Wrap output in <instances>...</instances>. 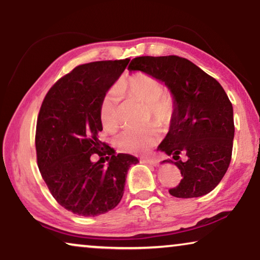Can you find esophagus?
Masks as SVG:
<instances>
[{
  "label": "esophagus",
  "instance_id": "34e87169",
  "mask_svg": "<svg viewBox=\"0 0 260 260\" xmlns=\"http://www.w3.org/2000/svg\"><path fill=\"white\" fill-rule=\"evenodd\" d=\"M142 162L143 163H147V165H150V166H158V161L156 158H145V159H142Z\"/></svg>",
  "mask_w": 260,
  "mask_h": 260
}]
</instances>
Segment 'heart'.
Returning a JSON list of instances; mask_svg holds the SVG:
<instances>
[{"mask_svg":"<svg viewBox=\"0 0 260 260\" xmlns=\"http://www.w3.org/2000/svg\"><path fill=\"white\" fill-rule=\"evenodd\" d=\"M117 93L147 106V119H154L161 127H168L176 113L175 99L163 92V85L157 78L144 72H135L124 76L116 87ZM99 118L103 127L108 131L116 129L117 97L113 91L108 92L99 106ZM159 131L155 124H149L140 130H124L115 138L116 147L124 152L137 154L147 150L158 141Z\"/></svg>","mask_w":260,"mask_h":260,"instance_id":"obj_1","label":"heart"}]
</instances>
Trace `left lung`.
I'll return each mask as SVG.
<instances>
[{"label":"left lung","mask_w":260,"mask_h":260,"mask_svg":"<svg viewBox=\"0 0 260 260\" xmlns=\"http://www.w3.org/2000/svg\"><path fill=\"white\" fill-rule=\"evenodd\" d=\"M127 70L157 78L175 99V118L158 147L173 156L182 175L169 194L182 199L208 194L221 181L232 158L233 108L225 90L200 67L177 55L138 56ZM182 153L186 161L179 159Z\"/></svg>","instance_id":"obj_1"}]
</instances>
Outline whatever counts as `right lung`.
<instances>
[{
    "label": "right lung",
    "instance_id": "add662e5",
    "mask_svg": "<svg viewBox=\"0 0 260 260\" xmlns=\"http://www.w3.org/2000/svg\"><path fill=\"white\" fill-rule=\"evenodd\" d=\"M129 59L79 65L60 78L46 94L39 111L35 149L41 176L56 202L81 216L111 211L124 193L127 170L137 157L115 154L98 140L102 99L125 70ZM93 154L104 155L90 161Z\"/></svg>",
    "mask_w": 260,
    "mask_h": 260
}]
</instances>
